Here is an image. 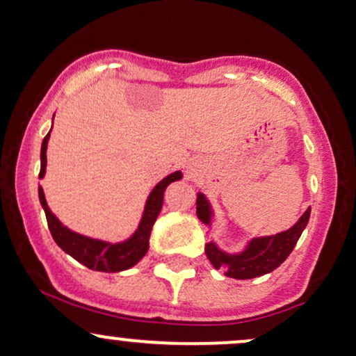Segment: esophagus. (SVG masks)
<instances>
[{"label":"esophagus","instance_id":"1","mask_svg":"<svg viewBox=\"0 0 356 356\" xmlns=\"http://www.w3.org/2000/svg\"><path fill=\"white\" fill-rule=\"evenodd\" d=\"M188 171H190L191 175H195V168H193V166H190V170H188Z\"/></svg>","mask_w":356,"mask_h":356}]
</instances>
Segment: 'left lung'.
I'll list each match as a JSON object with an SVG mask.
<instances>
[{"instance_id": "left-lung-1", "label": "left lung", "mask_w": 356, "mask_h": 356, "mask_svg": "<svg viewBox=\"0 0 356 356\" xmlns=\"http://www.w3.org/2000/svg\"><path fill=\"white\" fill-rule=\"evenodd\" d=\"M196 214H198V219L203 225L209 227L213 226L214 209L204 193H198ZM309 218L310 208L302 214L299 221L292 227L277 232V234L259 236V238L249 239L243 251L239 252H226L214 241H209L204 249L206 256L214 266V269L225 270L227 277L245 280L269 274V272L277 269L289 257L292 249L296 248L297 241H299L307 222H309Z\"/></svg>"}]
</instances>
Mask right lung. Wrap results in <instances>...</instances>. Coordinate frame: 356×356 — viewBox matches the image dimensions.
Wrapping results in <instances>:
<instances>
[{
  "label": "right lung",
  "mask_w": 356,
  "mask_h": 356,
  "mask_svg": "<svg viewBox=\"0 0 356 356\" xmlns=\"http://www.w3.org/2000/svg\"><path fill=\"white\" fill-rule=\"evenodd\" d=\"M52 120H54V115H52ZM51 130L49 134L44 137L41 145V171H39V179H42L44 175H46V152L47 143H49ZM181 178L183 173L178 170L156 183L155 188L150 191V195H148L147 203H145V209L142 219H140L138 222V227L135 229V232L130 238L120 241V243H108V241L104 239L89 238V236L79 234V232L69 229V227L63 225V222L59 221V218L51 211L49 204H47L46 201V196H44L42 186L38 188V193L44 213H46L47 226H49L52 239L56 241V244L59 245L65 254H69V256L76 259L77 262H81V264H84L92 270L120 272L138 264L145 254L148 252V248H150L152 227L155 225L161 208H163L165 190L171 185V183L178 181V179Z\"/></svg>",
  "instance_id": "right-lung-1"
}]
</instances>
